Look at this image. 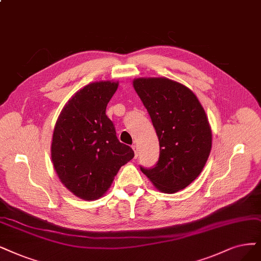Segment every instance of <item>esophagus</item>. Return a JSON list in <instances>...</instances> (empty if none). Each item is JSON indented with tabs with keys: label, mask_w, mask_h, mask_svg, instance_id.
Here are the masks:
<instances>
[{
	"label": "esophagus",
	"mask_w": 261,
	"mask_h": 261,
	"mask_svg": "<svg viewBox=\"0 0 261 261\" xmlns=\"http://www.w3.org/2000/svg\"><path fill=\"white\" fill-rule=\"evenodd\" d=\"M132 149L134 150V153H136V158H137L138 157V150H139L137 144H134V145H132Z\"/></svg>",
	"instance_id": "34e87169"
}]
</instances>
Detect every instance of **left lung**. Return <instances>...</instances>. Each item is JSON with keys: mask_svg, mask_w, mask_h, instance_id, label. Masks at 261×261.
Here are the masks:
<instances>
[{"mask_svg": "<svg viewBox=\"0 0 261 261\" xmlns=\"http://www.w3.org/2000/svg\"><path fill=\"white\" fill-rule=\"evenodd\" d=\"M133 87L145 106L159 140L156 166L141 167L157 189L174 194L203 170L212 148L206 114L195 93L166 77L136 79Z\"/></svg>", "mask_w": 261, "mask_h": 261, "instance_id": "left-lung-1", "label": "left lung"}]
</instances>
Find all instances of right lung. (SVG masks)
<instances>
[{
  "mask_svg": "<svg viewBox=\"0 0 261 261\" xmlns=\"http://www.w3.org/2000/svg\"><path fill=\"white\" fill-rule=\"evenodd\" d=\"M118 88L117 82L85 86L67 101L56 122L51 160L58 177L83 200L101 198L119 169L134 151L116 137L106 106Z\"/></svg>",
  "mask_w": 261,
  "mask_h": 261,
  "instance_id": "right-lung-1",
  "label": "right lung"
}]
</instances>
